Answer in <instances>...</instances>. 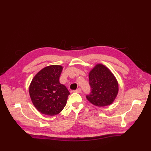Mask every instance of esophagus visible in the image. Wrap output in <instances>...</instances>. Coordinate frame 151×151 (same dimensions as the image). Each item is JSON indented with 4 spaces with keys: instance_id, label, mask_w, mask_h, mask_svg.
<instances>
[{
    "instance_id": "obj_1",
    "label": "esophagus",
    "mask_w": 151,
    "mask_h": 151,
    "mask_svg": "<svg viewBox=\"0 0 151 151\" xmlns=\"http://www.w3.org/2000/svg\"><path fill=\"white\" fill-rule=\"evenodd\" d=\"M75 92H77V93H81V89L80 88H78V89H77L76 90H75Z\"/></svg>"
}]
</instances>
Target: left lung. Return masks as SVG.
<instances>
[{
    "mask_svg": "<svg viewBox=\"0 0 151 151\" xmlns=\"http://www.w3.org/2000/svg\"><path fill=\"white\" fill-rule=\"evenodd\" d=\"M91 92L86 98L97 106H106L113 104L117 97L119 85L116 78L106 67L97 64L89 73Z\"/></svg>",
    "mask_w": 151,
    "mask_h": 151,
    "instance_id": "1",
    "label": "left lung"
}]
</instances>
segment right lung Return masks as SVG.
Wrapping results in <instances>:
<instances>
[{
  "instance_id": "1",
  "label": "right lung",
  "mask_w": 151,
  "mask_h": 151,
  "mask_svg": "<svg viewBox=\"0 0 151 151\" xmlns=\"http://www.w3.org/2000/svg\"><path fill=\"white\" fill-rule=\"evenodd\" d=\"M62 69L58 65L46 67L32 80L29 86L30 97L34 106L42 114L55 116L66 105L70 92L59 82Z\"/></svg>"
}]
</instances>
